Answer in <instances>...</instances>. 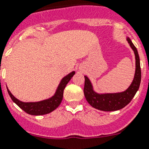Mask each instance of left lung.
Returning <instances> with one entry per match:
<instances>
[{"label": "left lung", "mask_w": 149, "mask_h": 149, "mask_svg": "<svg viewBox=\"0 0 149 149\" xmlns=\"http://www.w3.org/2000/svg\"><path fill=\"white\" fill-rule=\"evenodd\" d=\"M131 48L133 50L136 57V72L134 79L126 91L118 93L98 94L93 90V86L89 79L85 76L84 95L90 105L103 111H118L127 106L138 91L141 82L140 61L138 51L130 38H127Z\"/></svg>", "instance_id": "8db88e82"}]
</instances>
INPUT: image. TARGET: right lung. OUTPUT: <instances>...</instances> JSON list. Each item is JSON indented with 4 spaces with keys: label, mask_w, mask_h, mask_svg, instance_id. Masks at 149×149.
<instances>
[{
    "label": "right lung",
    "mask_w": 149,
    "mask_h": 149,
    "mask_svg": "<svg viewBox=\"0 0 149 149\" xmlns=\"http://www.w3.org/2000/svg\"><path fill=\"white\" fill-rule=\"evenodd\" d=\"M75 74L74 71L69 73L66 77L62 79V80L60 82L59 86L56 90L55 94L51 98L48 99L43 100L41 102H21L17 98H16L14 96L11 94V92L9 91L7 88L9 95L10 96L11 99L13 100V102L16 103L21 109L23 110L25 112H26L29 114L31 115H44L49 113L57 108L60 105V104L62 102L63 96V90L67 84L70 80L71 78L73 77Z\"/></svg>",
    "instance_id": "obj_1"
}]
</instances>
